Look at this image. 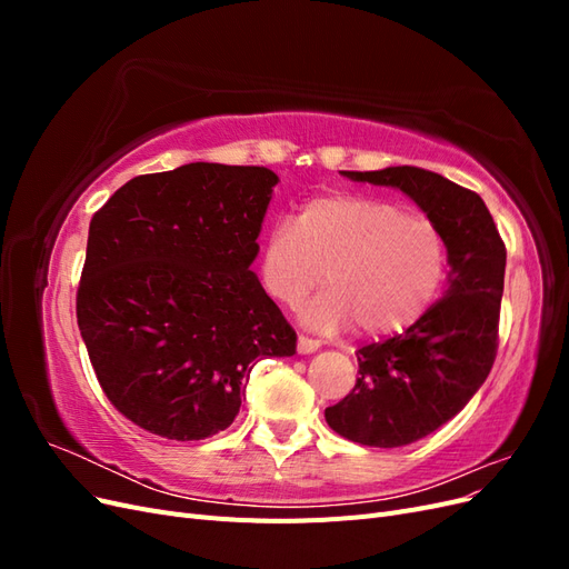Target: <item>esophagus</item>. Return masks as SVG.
<instances>
[{
    "label": "esophagus",
    "mask_w": 569,
    "mask_h": 569,
    "mask_svg": "<svg viewBox=\"0 0 569 569\" xmlns=\"http://www.w3.org/2000/svg\"><path fill=\"white\" fill-rule=\"evenodd\" d=\"M320 349V341L313 339V337H306V335H299V341H297V351L299 353H313Z\"/></svg>",
    "instance_id": "esophagus-1"
}]
</instances>
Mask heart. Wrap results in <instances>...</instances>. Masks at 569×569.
I'll list each match as a JSON object with an SVG mask.
<instances>
[{
	"label": "heart",
	"mask_w": 569,
	"mask_h": 569,
	"mask_svg": "<svg viewBox=\"0 0 569 569\" xmlns=\"http://www.w3.org/2000/svg\"><path fill=\"white\" fill-rule=\"evenodd\" d=\"M261 282L284 306H299L322 282L330 289L306 308V322L370 337L401 332L429 308L446 274L441 232L401 206L366 194L316 197L297 220H278L261 253Z\"/></svg>",
	"instance_id": "heart-1"
}]
</instances>
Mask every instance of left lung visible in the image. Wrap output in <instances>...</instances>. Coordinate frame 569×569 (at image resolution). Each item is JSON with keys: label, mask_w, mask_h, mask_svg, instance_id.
Returning a JSON list of instances; mask_svg holds the SVG:
<instances>
[{"label": "left lung", "mask_w": 569, "mask_h": 569, "mask_svg": "<svg viewBox=\"0 0 569 569\" xmlns=\"http://www.w3.org/2000/svg\"><path fill=\"white\" fill-rule=\"evenodd\" d=\"M356 182L401 189L427 213L449 251V289L403 335L358 349V380L325 408L343 439L396 449L432 435L485 385L498 349L506 244L487 203L432 170H343Z\"/></svg>", "instance_id": "1"}]
</instances>
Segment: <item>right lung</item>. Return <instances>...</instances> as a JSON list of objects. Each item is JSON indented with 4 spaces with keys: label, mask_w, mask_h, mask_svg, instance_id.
<instances>
[{
    "label": "right lung",
    "mask_w": 569,
    "mask_h": 569,
    "mask_svg": "<svg viewBox=\"0 0 569 569\" xmlns=\"http://www.w3.org/2000/svg\"><path fill=\"white\" fill-rule=\"evenodd\" d=\"M278 176L187 163L137 176L92 216L76 311L97 380L147 432L230 427L261 358L297 332L249 270Z\"/></svg>",
    "instance_id": "1"
}]
</instances>
